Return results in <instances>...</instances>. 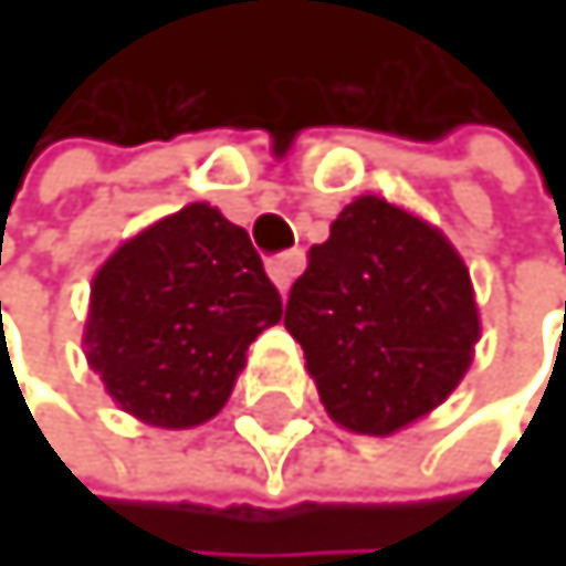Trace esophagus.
Segmentation results:
<instances>
[{
    "instance_id": "obj_1",
    "label": "esophagus",
    "mask_w": 566,
    "mask_h": 566,
    "mask_svg": "<svg viewBox=\"0 0 566 566\" xmlns=\"http://www.w3.org/2000/svg\"><path fill=\"white\" fill-rule=\"evenodd\" d=\"M304 269V259H301V251H290V254H280V259H272L269 262V276L272 283L280 286V294H286L290 283L297 280V272Z\"/></svg>"
}]
</instances>
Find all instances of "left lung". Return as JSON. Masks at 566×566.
Returning a JSON list of instances; mask_svg holds the SVG:
<instances>
[{"label": "left lung", "mask_w": 566, "mask_h": 566, "mask_svg": "<svg viewBox=\"0 0 566 566\" xmlns=\"http://www.w3.org/2000/svg\"><path fill=\"white\" fill-rule=\"evenodd\" d=\"M283 322L329 418L365 436L443 403L479 339L464 259L426 219L376 195L350 201L326 244L307 251Z\"/></svg>", "instance_id": "8db88e82"}]
</instances>
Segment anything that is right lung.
Segmentation results:
<instances>
[{
	"label": "right lung",
	"mask_w": 566,
	"mask_h": 566,
	"mask_svg": "<svg viewBox=\"0 0 566 566\" xmlns=\"http://www.w3.org/2000/svg\"><path fill=\"white\" fill-rule=\"evenodd\" d=\"M283 318L248 230L212 205L159 219L95 272L87 361L127 415L190 429L219 415L254 336Z\"/></svg>",
	"instance_id": "1"
}]
</instances>
